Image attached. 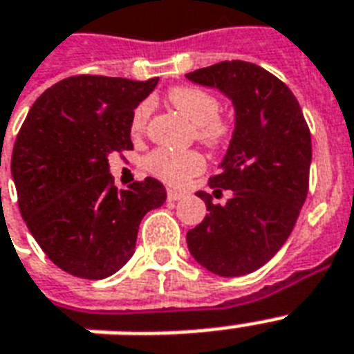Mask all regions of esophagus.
Listing matches in <instances>:
<instances>
[{
  "label": "esophagus",
  "instance_id": "1",
  "mask_svg": "<svg viewBox=\"0 0 354 354\" xmlns=\"http://www.w3.org/2000/svg\"><path fill=\"white\" fill-rule=\"evenodd\" d=\"M167 198L172 200V202H176V200L183 198V193L182 191H176V189H169V191H167Z\"/></svg>",
  "mask_w": 354,
  "mask_h": 354
}]
</instances>
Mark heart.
Instances as JSON below:
<instances>
[{
    "mask_svg": "<svg viewBox=\"0 0 354 354\" xmlns=\"http://www.w3.org/2000/svg\"><path fill=\"white\" fill-rule=\"evenodd\" d=\"M169 101L178 112H182L189 121L196 127V138L209 147H221L232 136V124L218 115L221 104L209 91L191 88V86H178L169 91ZM152 104L149 101L141 102L130 119V132L132 136H141L147 128ZM205 161L202 154L194 150H171L158 149L147 158V169L156 178L169 185H183L189 178L198 174L204 169Z\"/></svg>",
    "mask_w": 354,
    "mask_h": 354,
    "instance_id": "obj_1",
    "label": "heart"
}]
</instances>
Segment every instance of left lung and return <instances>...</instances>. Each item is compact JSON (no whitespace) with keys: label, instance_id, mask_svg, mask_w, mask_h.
I'll list each match as a JSON object with an SVG mask.
<instances>
[{"label":"left lung","instance_id":"obj_1","mask_svg":"<svg viewBox=\"0 0 354 354\" xmlns=\"http://www.w3.org/2000/svg\"><path fill=\"white\" fill-rule=\"evenodd\" d=\"M215 88L235 108V128L218 172L215 193L198 191L207 215L187 233L191 255L222 277L252 274L279 252L296 226L308 191L310 132L288 86L255 64L232 60L185 75Z\"/></svg>","mask_w":354,"mask_h":354}]
</instances>
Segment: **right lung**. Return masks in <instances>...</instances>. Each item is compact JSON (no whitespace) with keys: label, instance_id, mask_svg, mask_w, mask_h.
Wrapping results in <instances>:
<instances>
[{"label":"right lung","instance_id":"add662e5","mask_svg":"<svg viewBox=\"0 0 354 354\" xmlns=\"http://www.w3.org/2000/svg\"><path fill=\"white\" fill-rule=\"evenodd\" d=\"M160 79L77 75L30 106L14 143L10 171L19 213L58 268L104 279L130 261L139 224L163 205L156 178L118 191L108 158L132 150L130 119Z\"/></svg>","mask_w":354,"mask_h":354}]
</instances>
